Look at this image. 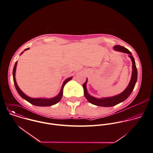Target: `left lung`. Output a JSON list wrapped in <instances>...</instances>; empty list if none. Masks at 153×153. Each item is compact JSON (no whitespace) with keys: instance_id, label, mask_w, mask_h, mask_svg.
I'll return each instance as SVG.
<instances>
[{"instance_id":"left-lung-1","label":"left lung","mask_w":153,"mask_h":153,"mask_svg":"<svg viewBox=\"0 0 153 153\" xmlns=\"http://www.w3.org/2000/svg\"><path fill=\"white\" fill-rule=\"evenodd\" d=\"M114 50L117 51H120L124 53H126L129 54V57L131 59L132 61V75L130 82L126 87V88L123 92L118 94L116 96H114L112 97H103V98H96L91 96L87 90L86 85L88 82V79L85 83L83 85V88L84 89V95L85 97L87 99L89 102L92 103L93 105L99 106H103V107H111L115 106L117 104L120 103L125 100H126L128 96L131 94V93L134 90L135 85L136 84L137 80V69L135 65V62L131 53L126 48L121 46V45H115L114 47Z\"/></svg>"}]
</instances>
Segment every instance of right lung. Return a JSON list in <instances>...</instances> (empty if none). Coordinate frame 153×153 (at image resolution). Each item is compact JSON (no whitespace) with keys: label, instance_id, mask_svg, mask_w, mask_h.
<instances>
[{"label":"right lung","instance_id":"add662e5","mask_svg":"<svg viewBox=\"0 0 153 153\" xmlns=\"http://www.w3.org/2000/svg\"><path fill=\"white\" fill-rule=\"evenodd\" d=\"M30 48H26L24 51H26L27 50H29ZM24 53L22 52L21 53V54H22ZM17 63L18 62L16 61L14 67H13V82L15 84V86L16 88V89L18 93H19V94L25 100H26L27 101H28V102H30L31 104L35 105V106H52L53 105H55L56 103H57L58 102H60V100H61L62 96V93H63V88L65 86V85L69 82L70 80H71V79L73 78V77H68V79H65L64 80V82H63L62 86H61V90L60 91V93L55 97H52V98H32L31 97H29L28 96H27V94H25L24 92H22L19 88L18 87L17 83L16 82V79H15V73H16V65H17Z\"/></svg>","mask_w":153,"mask_h":153}]
</instances>
